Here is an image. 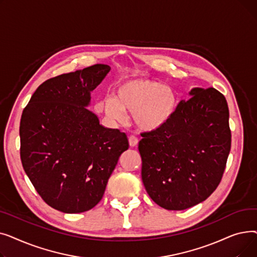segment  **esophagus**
<instances>
[{
  "mask_svg": "<svg viewBox=\"0 0 257 257\" xmlns=\"http://www.w3.org/2000/svg\"><path fill=\"white\" fill-rule=\"evenodd\" d=\"M129 145L131 148L137 147L139 145V140L136 137H130L129 138Z\"/></svg>",
  "mask_w": 257,
  "mask_h": 257,
  "instance_id": "34e87169",
  "label": "esophagus"
}]
</instances>
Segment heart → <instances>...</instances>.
<instances>
[{
    "label": "heart",
    "mask_w": 257,
    "mask_h": 257,
    "mask_svg": "<svg viewBox=\"0 0 257 257\" xmlns=\"http://www.w3.org/2000/svg\"><path fill=\"white\" fill-rule=\"evenodd\" d=\"M107 117L123 121L125 112L133 114L134 124L146 133L164 129L173 118L178 105L176 90L150 78L129 79L120 83L114 97L101 102Z\"/></svg>",
    "instance_id": "obj_1"
}]
</instances>
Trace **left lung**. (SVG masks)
<instances>
[{
  "label": "left lung",
  "instance_id": "8db88e82",
  "mask_svg": "<svg viewBox=\"0 0 257 257\" xmlns=\"http://www.w3.org/2000/svg\"><path fill=\"white\" fill-rule=\"evenodd\" d=\"M170 123L142 134V179L157 205L183 210L206 200L218 187L230 152L229 109L223 94L194 87Z\"/></svg>",
  "mask_w": 257,
  "mask_h": 257
}]
</instances>
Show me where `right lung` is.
Here are the masks:
<instances>
[{
    "label": "right lung",
    "mask_w": 257,
    "mask_h": 257,
    "mask_svg": "<svg viewBox=\"0 0 257 257\" xmlns=\"http://www.w3.org/2000/svg\"><path fill=\"white\" fill-rule=\"evenodd\" d=\"M110 66L94 64L47 80L21 118V159L36 192L64 213L84 212L101 201L127 136L104 127L87 109L91 92Z\"/></svg>",
    "instance_id": "add662e5"
}]
</instances>
